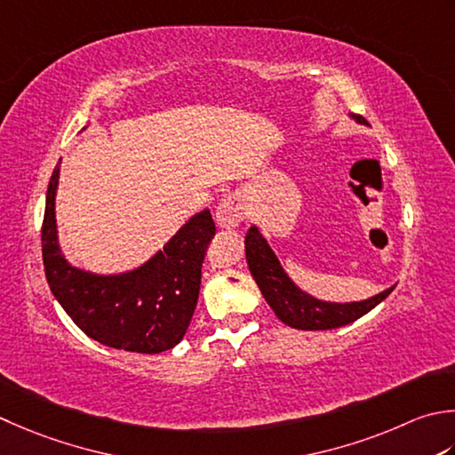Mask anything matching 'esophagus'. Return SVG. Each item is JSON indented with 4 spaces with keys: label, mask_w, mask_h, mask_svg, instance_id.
<instances>
[{
    "label": "esophagus",
    "mask_w": 455,
    "mask_h": 455,
    "mask_svg": "<svg viewBox=\"0 0 455 455\" xmlns=\"http://www.w3.org/2000/svg\"><path fill=\"white\" fill-rule=\"evenodd\" d=\"M246 217V203L240 193H233L222 199L215 212V220L220 228H236Z\"/></svg>",
    "instance_id": "1"
}]
</instances>
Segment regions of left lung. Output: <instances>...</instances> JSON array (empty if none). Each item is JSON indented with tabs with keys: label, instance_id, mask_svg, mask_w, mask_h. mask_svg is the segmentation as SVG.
I'll return each instance as SVG.
<instances>
[{
	"label": "left lung",
	"instance_id": "left-lung-1",
	"mask_svg": "<svg viewBox=\"0 0 455 455\" xmlns=\"http://www.w3.org/2000/svg\"><path fill=\"white\" fill-rule=\"evenodd\" d=\"M361 126H369L361 116H349ZM246 262L251 268L252 278L260 288L264 299L274 309L282 323L301 331H323V329H335L341 325H349L355 319L369 314L385 299L395 286L382 290L375 296L359 301H329L311 296L309 291L301 290L293 282L288 272L283 270L278 256L272 251L268 240L264 238L260 228L251 227L244 240Z\"/></svg>",
	"mask_w": 455,
	"mask_h": 455
}]
</instances>
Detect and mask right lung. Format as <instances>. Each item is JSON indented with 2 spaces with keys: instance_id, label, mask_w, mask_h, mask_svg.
I'll return each instance as SVG.
<instances>
[{
  "instance_id": "add662e5",
  "label": "right lung",
  "mask_w": 455,
  "mask_h": 455,
  "mask_svg": "<svg viewBox=\"0 0 455 455\" xmlns=\"http://www.w3.org/2000/svg\"><path fill=\"white\" fill-rule=\"evenodd\" d=\"M86 130V128H83ZM60 159L51 175L43 219V264L52 296L80 331L112 349L156 355L180 343L197 307L201 266L215 222L204 207L164 248L132 270L100 274L70 264L57 227Z\"/></svg>"
}]
</instances>
